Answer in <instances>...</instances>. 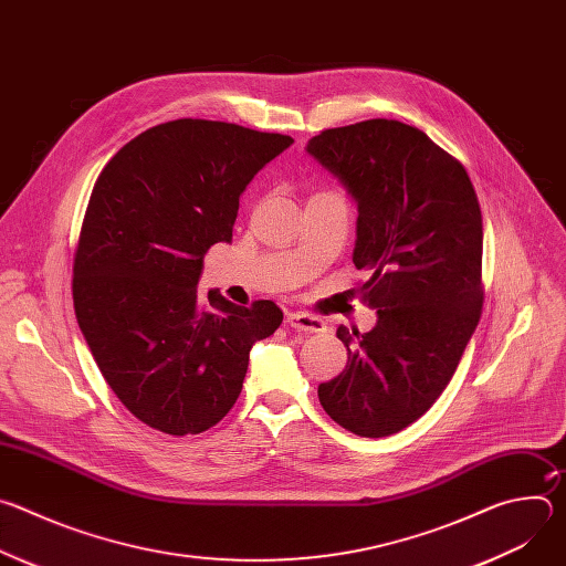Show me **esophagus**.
I'll use <instances>...</instances> for the list:
<instances>
[{
    "label": "esophagus",
    "instance_id": "1",
    "mask_svg": "<svg viewBox=\"0 0 566 566\" xmlns=\"http://www.w3.org/2000/svg\"><path fill=\"white\" fill-rule=\"evenodd\" d=\"M286 327H291L295 332H304V334H319V332L327 329L325 319H319V317L308 315V313H300V311L286 315Z\"/></svg>",
    "mask_w": 566,
    "mask_h": 566
}]
</instances>
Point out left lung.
<instances>
[{
    "label": "left lung",
    "instance_id": "8db88e82",
    "mask_svg": "<svg viewBox=\"0 0 566 566\" xmlns=\"http://www.w3.org/2000/svg\"><path fill=\"white\" fill-rule=\"evenodd\" d=\"M306 151L358 206L354 264L371 277L367 334L338 327L347 367L319 382L325 412L358 437L421 419L448 387L481 315V210L465 168L412 125L371 118L319 132Z\"/></svg>",
    "mask_w": 566,
    "mask_h": 566
}]
</instances>
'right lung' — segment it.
Returning <instances> with one entry per match:
<instances>
[{
    "mask_svg": "<svg viewBox=\"0 0 566 566\" xmlns=\"http://www.w3.org/2000/svg\"><path fill=\"white\" fill-rule=\"evenodd\" d=\"M293 143L221 120L145 129L103 168L73 260V308L112 391L172 437L217 426L234 406L251 347L282 311L197 293L203 255L232 239L239 197Z\"/></svg>",
    "mask_w": 566,
    "mask_h": 566,
    "instance_id": "obj_1",
    "label": "right lung"
}]
</instances>
